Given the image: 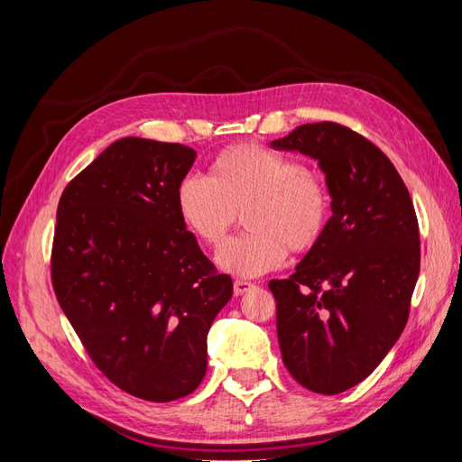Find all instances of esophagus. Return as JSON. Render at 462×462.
I'll list each match as a JSON object with an SVG mask.
<instances>
[{
  "mask_svg": "<svg viewBox=\"0 0 462 462\" xmlns=\"http://www.w3.org/2000/svg\"><path fill=\"white\" fill-rule=\"evenodd\" d=\"M254 287H256L254 283H250V282H243V279H236V282L233 283V291H235V295H245V292L253 291Z\"/></svg>",
  "mask_w": 462,
  "mask_h": 462,
  "instance_id": "obj_1",
  "label": "esophagus"
}]
</instances>
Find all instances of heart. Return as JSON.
Returning a JSON list of instances; mask_svg holds the SVG:
<instances>
[{"instance_id":"1","label":"heart","mask_w":462,"mask_h":462,"mask_svg":"<svg viewBox=\"0 0 462 462\" xmlns=\"http://www.w3.org/2000/svg\"><path fill=\"white\" fill-rule=\"evenodd\" d=\"M185 226L202 243L219 248L239 214L248 233L217 254L236 277H258L282 265L291 253L312 250L326 233L329 194L316 173L282 153L256 144L223 150L208 177L187 175L177 189Z\"/></svg>"}]
</instances>
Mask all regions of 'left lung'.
<instances>
[{"instance_id":"left-lung-1","label":"left lung","mask_w":462,"mask_h":462,"mask_svg":"<svg viewBox=\"0 0 462 462\" xmlns=\"http://www.w3.org/2000/svg\"><path fill=\"white\" fill-rule=\"evenodd\" d=\"M272 146L304 153L326 175V233L270 291L287 370L337 395L366 380L407 326L420 273L414 206L385 153L343 125L306 123Z\"/></svg>"}]
</instances>
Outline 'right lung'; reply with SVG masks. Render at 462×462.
<instances>
[{
  "mask_svg": "<svg viewBox=\"0 0 462 462\" xmlns=\"http://www.w3.org/2000/svg\"><path fill=\"white\" fill-rule=\"evenodd\" d=\"M194 160L183 144L119 138L58 206L51 282L61 310L107 380L153 402L199 387L208 331L233 295L179 214Z\"/></svg>",
  "mask_w": 462,
  "mask_h": 462,
  "instance_id": "add662e5",
  "label": "right lung"
}]
</instances>
